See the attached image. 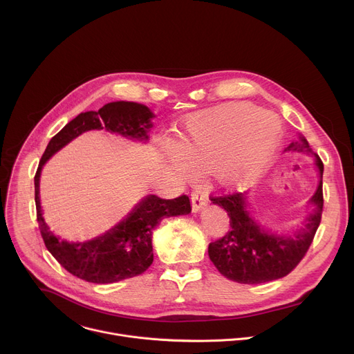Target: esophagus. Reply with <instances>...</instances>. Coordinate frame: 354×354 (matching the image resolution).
<instances>
[{"mask_svg":"<svg viewBox=\"0 0 354 354\" xmlns=\"http://www.w3.org/2000/svg\"><path fill=\"white\" fill-rule=\"evenodd\" d=\"M207 203H209V200L205 196H201L198 193H193L192 194V207H193V210L196 213L203 210L207 206Z\"/></svg>","mask_w":354,"mask_h":354,"instance_id":"esophagus-1","label":"esophagus"}]
</instances>
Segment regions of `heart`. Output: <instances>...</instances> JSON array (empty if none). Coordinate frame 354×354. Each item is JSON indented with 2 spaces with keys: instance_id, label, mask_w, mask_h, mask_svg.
<instances>
[{
  "instance_id": "1",
  "label": "heart",
  "mask_w": 354,
  "mask_h": 354,
  "mask_svg": "<svg viewBox=\"0 0 354 354\" xmlns=\"http://www.w3.org/2000/svg\"><path fill=\"white\" fill-rule=\"evenodd\" d=\"M280 122L274 113L248 102H230L190 116L179 142L160 140L169 169L187 179L206 169L224 187L254 176L277 144Z\"/></svg>"
}]
</instances>
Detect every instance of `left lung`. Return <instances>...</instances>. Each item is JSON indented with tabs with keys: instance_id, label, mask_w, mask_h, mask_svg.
I'll list each match as a JSON object with an SVG mask.
<instances>
[{
	"instance_id": "left-lung-1",
	"label": "left lung",
	"mask_w": 354,
	"mask_h": 354,
	"mask_svg": "<svg viewBox=\"0 0 354 354\" xmlns=\"http://www.w3.org/2000/svg\"><path fill=\"white\" fill-rule=\"evenodd\" d=\"M284 151L311 154L319 176L317 190L308 201L313 210L291 234L274 232L262 225L250 212L249 192L212 197L213 205L230 216L231 230L209 245V257L218 272L232 281L261 284L287 276L304 258L319 227L324 207V164L302 134Z\"/></svg>"
}]
</instances>
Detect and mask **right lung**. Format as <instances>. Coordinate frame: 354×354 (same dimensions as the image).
<instances>
[{
  "instance_id": "add662e5",
  "label": "right lung",
  "mask_w": 354,
  "mask_h": 354,
  "mask_svg": "<svg viewBox=\"0 0 354 354\" xmlns=\"http://www.w3.org/2000/svg\"><path fill=\"white\" fill-rule=\"evenodd\" d=\"M156 115L137 102H109L97 112L80 113L48 141L35 175V201L41 238L47 250L71 274L89 283L108 284L144 273L154 261L153 231L168 217L192 212L187 196L172 200L144 196L115 227L89 241L62 239L44 221L40 203V175L44 164L74 138L89 130L119 134L133 141H148Z\"/></svg>"
}]
</instances>
